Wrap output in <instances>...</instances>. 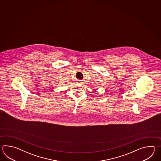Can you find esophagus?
Here are the masks:
<instances>
[{
  "mask_svg": "<svg viewBox=\"0 0 161 161\" xmlns=\"http://www.w3.org/2000/svg\"><path fill=\"white\" fill-rule=\"evenodd\" d=\"M77 83H81V80H78L77 81Z\"/></svg>",
  "mask_w": 161,
  "mask_h": 161,
  "instance_id": "1",
  "label": "esophagus"
}]
</instances>
